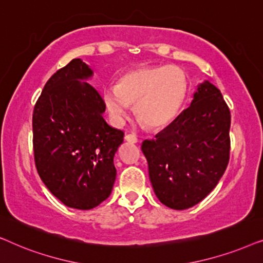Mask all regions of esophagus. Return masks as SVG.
Returning a JSON list of instances; mask_svg holds the SVG:
<instances>
[{"mask_svg": "<svg viewBox=\"0 0 263 263\" xmlns=\"http://www.w3.org/2000/svg\"><path fill=\"white\" fill-rule=\"evenodd\" d=\"M124 139H125V141H128V142H132V143H136L138 142V136H136L134 133H130V134H127L124 136Z\"/></svg>", "mask_w": 263, "mask_h": 263, "instance_id": "obj_1", "label": "esophagus"}]
</instances>
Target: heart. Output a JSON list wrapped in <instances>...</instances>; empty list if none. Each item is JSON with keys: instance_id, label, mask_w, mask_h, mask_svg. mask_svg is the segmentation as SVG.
I'll return each mask as SVG.
<instances>
[{"instance_id": "b5f03b06", "label": "heart", "mask_w": 263, "mask_h": 263, "mask_svg": "<svg viewBox=\"0 0 263 263\" xmlns=\"http://www.w3.org/2000/svg\"><path fill=\"white\" fill-rule=\"evenodd\" d=\"M188 95V79L174 66L141 67L129 70L116 86L104 89L109 114L120 121L135 105L138 120L147 128L158 129L171 123L181 111Z\"/></svg>"}]
</instances>
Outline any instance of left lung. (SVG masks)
I'll list each match as a JSON object with an SVG mask.
<instances>
[{"label":"left lung","mask_w":263,"mask_h":263,"mask_svg":"<svg viewBox=\"0 0 263 263\" xmlns=\"http://www.w3.org/2000/svg\"><path fill=\"white\" fill-rule=\"evenodd\" d=\"M231 114L220 91L200 85L188 109L141 149L161 203L186 210L215 188L230 160Z\"/></svg>","instance_id":"1"}]
</instances>
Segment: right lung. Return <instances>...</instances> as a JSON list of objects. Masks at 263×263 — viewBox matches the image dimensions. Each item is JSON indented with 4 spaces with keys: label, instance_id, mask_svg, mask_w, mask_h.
I'll return each mask as SVG.
<instances>
[{
    "label": "right lung",
    "instance_id": "right-lung-1",
    "mask_svg": "<svg viewBox=\"0 0 263 263\" xmlns=\"http://www.w3.org/2000/svg\"><path fill=\"white\" fill-rule=\"evenodd\" d=\"M80 59L46 81L32 117L33 154L39 177L68 207L92 210L105 201L116 179L114 157L124 133L104 121L105 103L88 82Z\"/></svg>",
    "mask_w": 263,
    "mask_h": 263
}]
</instances>
